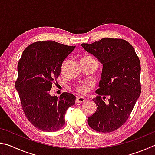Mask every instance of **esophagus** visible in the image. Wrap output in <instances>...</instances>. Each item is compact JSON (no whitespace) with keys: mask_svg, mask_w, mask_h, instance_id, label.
<instances>
[{"mask_svg":"<svg viewBox=\"0 0 155 155\" xmlns=\"http://www.w3.org/2000/svg\"><path fill=\"white\" fill-rule=\"evenodd\" d=\"M85 101V98H83L82 97H77L76 98V103H80V102H84Z\"/></svg>","mask_w":155,"mask_h":155,"instance_id":"34e87169","label":"esophagus"}]
</instances>
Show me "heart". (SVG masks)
<instances>
[{
    "mask_svg": "<svg viewBox=\"0 0 155 155\" xmlns=\"http://www.w3.org/2000/svg\"><path fill=\"white\" fill-rule=\"evenodd\" d=\"M76 91L78 92L80 94H85L89 91V87L85 84H81L78 85L75 88Z\"/></svg>",
    "mask_w": 155,
    "mask_h": 155,
    "instance_id": "b5f03b06",
    "label": "heart"
}]
</instances>
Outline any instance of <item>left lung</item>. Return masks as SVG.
Masks as SVG:
<instances>
[{"label": "left lung", "mask_w": 155, "mask_h": 155, "mask_svg": "<svg viewBox=\"0 0 155 155\" xmlns=\"http://www.w3.org/2000/svg\"><path fill=\"white\" fill-rule=\"evenodd\" d=\"M81 45L103 65L100 88L95 91L98 95L93 99L97 110L88 118V125L98 132L114 131L127 120L141 94L139 58L131 45L121 38H104Z\"/></svg>", "instance_id": "8db88e82"}]
</instances>
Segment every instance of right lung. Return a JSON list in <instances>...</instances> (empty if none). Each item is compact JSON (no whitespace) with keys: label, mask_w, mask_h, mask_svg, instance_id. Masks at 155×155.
Segmentation results:
<instances>
[{"label":"right lung","mask_w":155,"mask_h":155,"mask_svg":"<svg viewBox=\"0 0 155 155\" xmlns=\"http://www.w3.org/2000/svg\"><path fill=\"white\" fill-rule=\"evenodd\" d=\"M75 47L53 41H37L24 49L19 60L15 85L22 110L28 120L41 131L60 130L65 124L67 109L75 104L76 97L69 93H62L59 99L49 95L63 61Z\"/></svg>","instance_id":"1"}]
</instances>
